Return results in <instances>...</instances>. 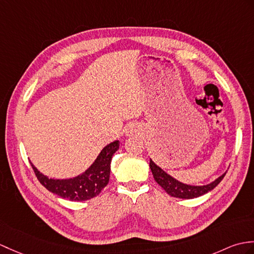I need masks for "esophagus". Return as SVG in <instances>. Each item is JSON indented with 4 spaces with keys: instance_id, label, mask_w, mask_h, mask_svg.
Listing matches in <instances>:
<instances>
[{
    "instance_id": "obj_1",
    "label": "esophagus",
    "mask_w": 254,
    "mask_h": 254,
    "mask_svg": "<svg viewBox=\"0 0 254 254\" xmlns=\"http://www.w3.org/2000/svg\"><path fill=\"white\" fill-rule=\"evenodd\" d=\"M134 132V128H133V127H129L128 128H127V135H128V134H132Z\"/></svg>"
}]
</instances>
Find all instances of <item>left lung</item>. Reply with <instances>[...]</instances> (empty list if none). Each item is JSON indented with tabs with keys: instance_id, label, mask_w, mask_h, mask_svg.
<instances>
[{
	"instance_id": "8db88e82",
	"label": "left lung",
	"mask_w": 254,
	"mask_h": 254,
	"mask_svg": "<svg viewBox=\"0 0 254 254\" xmlns=\"http://www.w3.org/2000/svg\"><path fill=\"white\" fill-rule=\"evenodd\" d=\"M149 167L152 172V175H154V179L158 184L160 185L163 190L170 194V196L181 198V199L197 198L199 196H202V194L211 191L213 188H215L220 184V182L224 179V176L226 174V172L222 174L220 178H217L215 181L210 183V184L202 185V186H193V185L184 184V183L175 180L167 172H164L160 167H158L157 164L151 160V159L149 162Z\"/></svg>"
}]
</instances>
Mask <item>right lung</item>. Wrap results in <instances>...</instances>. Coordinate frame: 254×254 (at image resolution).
Here are the masks:
<instances>
[{
  "mask_svg": "<svg viewBox=\"0 0 254 254\" xmlns=\"http://www.w3.org/2000/svg\"><path fill=\"white\" fill-rule=\"evenodd\" d=\"M119 140L105 146L99 152L96 160L85 172L72 179L54 180L42 174L31 163L39 182L47 190L71 201H85L96 197L103 188L108 184L110 176V163L115 152L119 149Z\"/></svg>",
  "mask_w": 254,
  "mask_h": 254,
  "instance_id": "right-lung-1",
  "label": "right lung"
}]
</instances>
